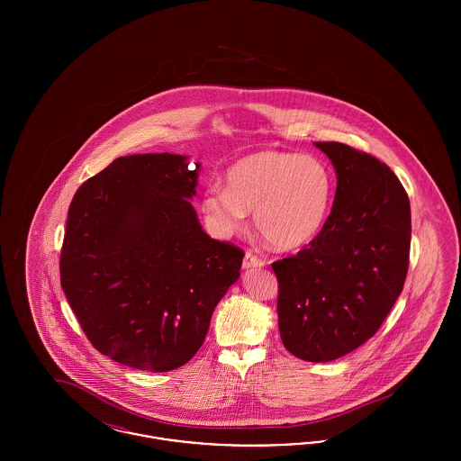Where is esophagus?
<instances>
[{
	"instance_id": "34e87169",
	"label": "esophagus",
	"mask_w": 461,
	"mask_h": 461,
	"mask_svg": "<svg viewBox=\"0 0 461 461\" xmlns=\"http://www.w3.org/2000/svg\"><path fill=\"white\" fill-rule=\"evenodd\" d=\"M264 261L259 258V256H256V254H252V252H247L245 254V258H243V267L245 269H250V267H263Z\"/></svg>"
}]
</instances>
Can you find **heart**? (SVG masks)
<instances>
[{
  "instance_id": "obj_1",
  "label": "heart",
  "mask_w": 461,
  "mask_h": 461,
  "mask_svg": "<svg viewBox=\"0 0 461 461\" xmlns=\"http://www.w3.org/2000/svg\"><path fill=\"white\" fill-rule=\"evenodd\" d=\"M333 176L312 155L263 150L245 155L226 173V188L211 186L202 212L218 235L243 228L247 211H256L264 240L294 250L314 240L329 218Z\"/></svg>"
}]
</instances>
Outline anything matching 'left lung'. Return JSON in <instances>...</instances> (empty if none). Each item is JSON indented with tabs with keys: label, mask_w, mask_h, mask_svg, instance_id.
<instances>
[{
	"label": "left lung",
	"mask_w": 461,
	"mask_h": 461,
	"mask_svg": "<svg viewBox=\"0 0 461 461\" xmlns=\"http://www.w3.org/2000/svg\"><path fill=\"white\" fill-rule=\"evenodd\" d=\"M337 173L320 235L271 264L278 278V329L286 351L325 363L372 339L408 273L410 198L376 157L339 141H316Z\"/></svg>",
	"instance_id": "obj_1"
}]
</instances>
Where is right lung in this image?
<instances>
[{
    "label": "right lung",
    "instance_id": "1",
    "mask_svg": "<svg viewBox=\"0 0 461 461\" xmlns=\"http://www.w3.org/2000/svg\"><path fill=\"white\" fill-rule=\"evenodd\" d=\"M198 169L185 155L119 157L68 207L67 301L93 348L136 370L188 363L240 276L243 250L212 240L190 203Z\"/></svg>",
    "mask_w": 461,
    "mask_h": 461
}]
</instances>
